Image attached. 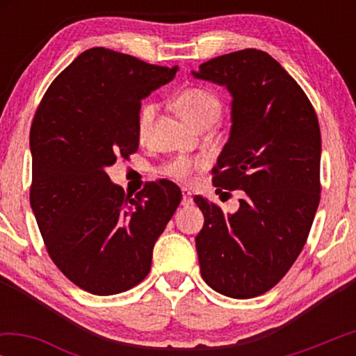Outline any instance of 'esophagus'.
Returning a JSON list of instances; mask_svg holds the SVG:
<instances>
[{"label":"esophagus","instance_id":"1","mask_svg":"<svg viewBox=\"0 0 356 356\" xmlns=\"http://www.w3.org/2000/svg\"><path fill=\"white\" fill-rule=\"evenodd\" d=\"M181 194H183L181 204H183V206H189V204L193 202V193L189 191L188 188H181Z\"/></svg>","mask_w":356,"mask_h":356}]
</instances>
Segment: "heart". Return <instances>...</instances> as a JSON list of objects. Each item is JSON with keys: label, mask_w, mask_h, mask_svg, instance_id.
<instances>
[{"label": "heart", "mask_w": 356, "mask_h": 356, "mask_svg": "<svg viewBox=\"0 0 356 356\" xmlns=\"http://www.w3.org/2000/svg\"><path fill=\"white\" fill-rule=\"evenodd\" d=\"M175 106H177L178 113L183 116L184 121L194 126V128L204 123V121H216L222 108L220 100L211 90L201 89V87H189V89L179 92L177 99H175ZM155 110H157V106H155L154 102H145L140 106L138 118L140 138L147 136L150 126H152ZM196 167L197 163L194 160L179 157L168 165L165 173L178 179H188Z\"/></svg>", "instance_id": "heart-1"}]
</instances>
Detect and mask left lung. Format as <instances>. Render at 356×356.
<instances>
[{"mask_svg":"<svg viewBox=\"0 0 356 356\" xmlns=\"http://www.w3.org/2000/svg\"><path fill=\"white\" fill-rule=\"evenodd\" d=\"M232 95L230 136L213 168L217 188L241 189L223 213L202 197L196 236L201 275L218 293L252 298L284 277L303 250L319 206L321 131L296 81L266 51L217 56L191 71Z\"/></svg>","mask_w":356,"mask_h":356,"instance_id":"left-lung-1","label":"left lung"}]
</instances>
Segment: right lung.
<instances>
[{"mask_svg": "<svg viewBox=\"0 0 356 356\" xmlns=\"http://www.w3.org/2000/svg\"><path fill=\"white\" fill-rule=\"evenodd\" d=\"M177 71L90 48L51 82L33 118V216L58 269L92 295L121 293L145 279L155 241L181 201L168 179L129 197L106 173L139 147L140 100Z\"/></svg>", "mask_w": 356, "mask_h": 356, "instance_id": "1", "label": "right lung"}]
</instances>
